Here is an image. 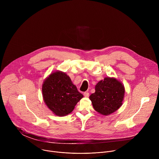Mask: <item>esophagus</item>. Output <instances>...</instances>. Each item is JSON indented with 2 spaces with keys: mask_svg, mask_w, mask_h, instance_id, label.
Masks as SVG:
<instances>
[{
  "mask_svg": "<svg viewBox=\"0 0 159 159\" xmlns=\"http://www.w3.org/2000/svg\"><path fill=\"white\" fill-rule=\"evenodd\" d=\"M84 96L85 97H89V93L88 92H85V93H84Z\"/></svg>",
  "mask_w": 159,
  "mask_h": 159,
  "instance_id": "1",
  "label": "esophagus"
}]
</instances>
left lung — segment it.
<instances>
[{
	"mask_svg": "<svg viewBox=\"0 0 159 159\" xmlns=\"http://www.w3.org/2000/svg\"><path fill=\"white\" fill-rule=\"evenodd\" d=\"M95 93L90 96L94 109L102 115L115 112L122 105L125 96L123 84L113 77H105L95 87Z\"/></svg>",
	"mask_w": 159,
	"mask_h": 159,
	"instance_id": "1",
	"label": "left lung"
}]
</instances>
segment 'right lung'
<instances>
[{"label": "right lung", "mask_w": 159, "mask_h": 159, "mask_svg": "<svg viewBox=\"0 0 159 159\" xmlns=\"http://www.w3.org/2000/svg\"><path fill=\"white\" fill-rule=\"evenodd\" d=\"M42 93L45 104L59 116L70 114L83 98L69 76L61 71L52 73L44 80Z\"/></svg>", "instance_id": "obj_1"}]
</instances>
